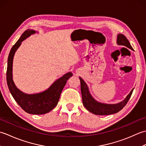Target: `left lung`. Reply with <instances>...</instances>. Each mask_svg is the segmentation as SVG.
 Instances as JSON below:
<instances>
[{
  "label": "left lung",
  "mask_w": 146,
  "mask_h": 146,
  "mask_svg": "<svg viewBox=\"0 0 146 146\" xmlns=\"http://www.w3.org/2000/svg\"><path fill=\"white\" fill-rule=\"evenodd\" d=\"M117 45L125 46L127 48L134 51L129 40L126 38V37L119 34L117 38ZM80 83H81V92L82 95V101L84 107L91 113L98 115H110L117 113L120 110H122L125 107V105L127 103V102L131 98L132 94L134 90V88L132 89L131 92L127 95V97L117 104H105L98 102L92 97L91 93L90 92L88 86L86 82L81 77H79Z\"/></svg>",
  "instance_id": "obj_1"
}]
</instances>
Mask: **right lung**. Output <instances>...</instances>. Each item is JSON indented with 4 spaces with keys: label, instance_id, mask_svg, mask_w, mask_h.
I'll use <instances>...</instances> for the list:
<instances>
[{
    "label": "right lung",
    "instance_id": "obj_1",
    "mask_svg": "<svg viewBox=\"0 0 146 146\" xmlns=\"http://www.w3.org/2000/svg\"><path fill=\"white\" fill-rule=\"evenodd\" d=\"M38 32L33 29H27L22 35L15 44L12 46L7 60V83L9 91L18 105L26 112L34 115H42L49 112L56 106L61 93L66 85L67 80L73 76L68 72L56 80L52 85L43 92L36 94H27L19 89L15 85L12 76V66L14 54L21 43L32 35Z\"/></svg>",
    "mask_w": 146,
    "mask_h": 146
}]
</instances>
